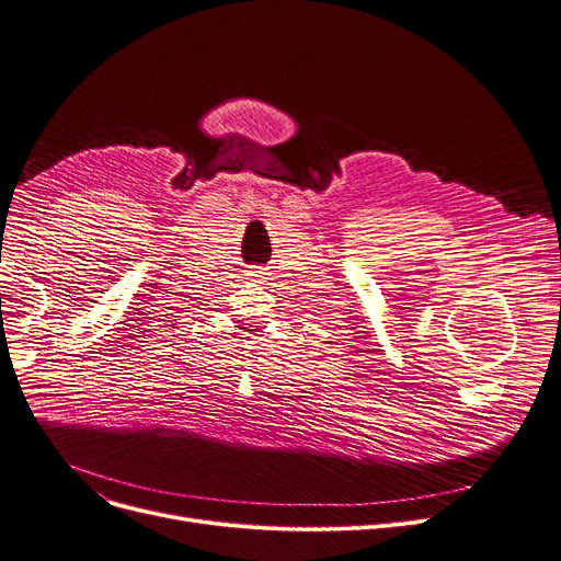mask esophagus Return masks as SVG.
<instances>
[{"label": "esophagus", "instance_id": "1", "mask_svg": "<svg viewBox=\"0 0 561 561\" xmlns=\"http://www.w3.org/2000/svg\"><path fill=\"white\" fill-rule=\"evenodd\" d=\"M248 275L250 277H262V271L260 268H252V271H248Z\"/></svg>", "mask_w": 561, "mask_h": 561}]
</instances>
